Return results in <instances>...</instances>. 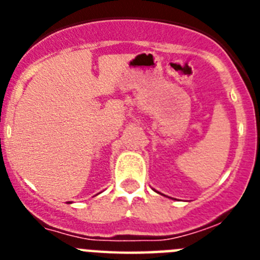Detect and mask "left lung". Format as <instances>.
Instances as JSON below:
<instances>
[{
    "label": "left lung",
    "mask_w": 260,
    "mask_h": 260,
    "mask_svg": "<svg viewBox=\"0 0 260 260\" xmlns=\"http://www.w3.org/2000/svg\"><path fill=\"white\" fill-rule=\"evenodd\" d=\"M155 191H156V190H155ZM157 192H158V191H157Z\"/></svg>",
    "instance_id": "1"
}]
</instances>
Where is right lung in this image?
<instances>
[{"instance_id":"1","label":"right lung","mask_w":260,"mask_h":260,"mask_svg":"<svg viewBox=\"0 0 260 260\" xmlns=\"http://www.w3.org/2000/svg\"><path fill=\"white\" fill-rule=\"evenodd\" d=\"M69 203H70V202H69Z\"/></svg>"}]
</instances>
